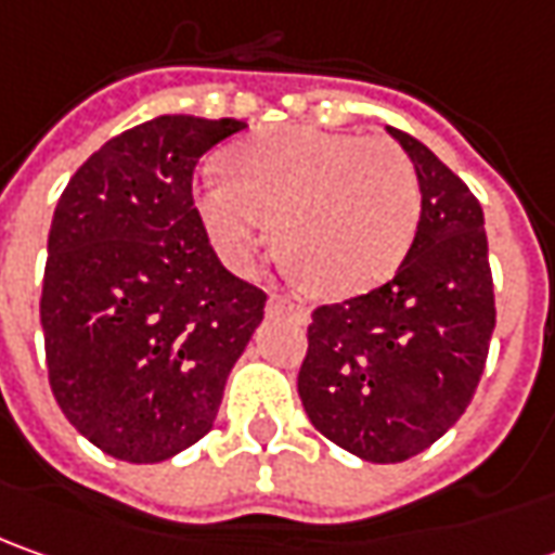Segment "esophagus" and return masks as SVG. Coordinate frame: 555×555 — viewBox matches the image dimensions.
<instances>
[{
	"mask_svg": "<svg viewBox=\"0 0 555 555\" xmlns=\"http://www.w3.org/2000/svg\"><path fill=\"white\" fill-rule=\"evenodd\" d=\"M267 307H270V313H292V315H297L300 322L307 319V307H304V304H297V300H292V297L273 295Z\"/></svg>",
	"mask_w": 555,
	"mask_h": 555,
	"instance_id": "obj_1",
	"label": "esophagus"
}]
</instances>
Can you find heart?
Masks as SVG:
<instances>
[{"label":"heart","instance_id":"obj_1","mask_svg":"<svg viewBox=\"0 0 555 555\" xmlns=\"http://www.w3.org/2000/svg\"><path fill=\"white\" fill-rule=\"evenodd\" d=\"M227 178L193 190L227 267L248 273L276 245L315 292L347 297L390 279L421 220V181L402 146L319 128H267L223 156Z\"/></svg>","mask_w":555,"mask_h":555}]
</instances>
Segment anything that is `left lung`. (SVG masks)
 <instances>
[{"label":"left lung","instance_id":"obj_1","mask_svg":"<svg viewBox=\"0 0 555 555\" xmlns=\"http://www.w3.org/2000/svg\"><path fill=\"white\" fill-rule=\"evenodd\" d=\"M390 134L421 181L414 242L387 285L315 307L297 372L315 430L372 464L409 461L457 424L494 332L482 205L417 138Z\"/></svg>","mask_w":555,"mask_h":555}]
</instances>
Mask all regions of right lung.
Returning <instances> with one entry per match:
<instances>
[{"mask_svg":"<svg viewBox=\"0 0 555 555\" xmlns=\"http://www.w3.org/2000/svg\"><path fill=\"white\" fill-rule=\"evenodd\" d=\"M242 128L134 125L88 156L54 208L39 300L51 392L128 464L168 461L211 430L263 319L267 292L220 263L193 205L199 159Z\"/></svg>","mask_w":555,"mask_h":555,"instance_id":"1","label":"right lung"}]
</instances>
